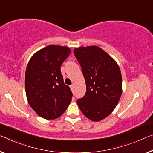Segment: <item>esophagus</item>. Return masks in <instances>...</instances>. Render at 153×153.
<instances>
[{
	"label": "esophagus",
	"mask_w": 153,
	"mask_h": 153,
	"mask_svg": "<svg viewBox=\"0 0 153 153\" xmlns=\"http://www.w3.org/2000/svg\"><path fill=\"white\" fill-rule=\"evenodd\" d=\"M70 89H71V90L72 91H74V85H70Z\"/></svg>",
	"instance_id": "obj_1"
}]
</instances>
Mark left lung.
I'll return each instance as SVG.
<instances>
[{"label": "left lung", "instance_id": "left-lung-1", "mask_svg": "<svg viewBox=\"0 0 153 153\" xmlns=\"http://www.w3.org/2000/svg\"><path fill=\"white\" fill-rule=\"evenodd\" d=\"M85 81L86 92L77 100L83 115L91 120H102L116 108L123 92L122 75L114 59L100 47L74 49Z\"/></svg>", "mask_w": 153, "mask_h": 153}]
</instances>
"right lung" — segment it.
<instances>
[{
    "mask_svg": "<svg viewBox=\"0 0 153 153\" xmlns=\"http://www.w3.org/2000/svg\"><path fill=\"white\" fill-rule=\"evenodd\" d=\"M66 46H47L34 54L25 72V91L28 102L38 116L56 119L64 113L72 93L64 84L61 65L70 55Z\"/></svg>",
    "mask_w": 153,
    "mask_h": 153,
    "instance_id": "1",
    "label": "right lung"
}]
</instances>
